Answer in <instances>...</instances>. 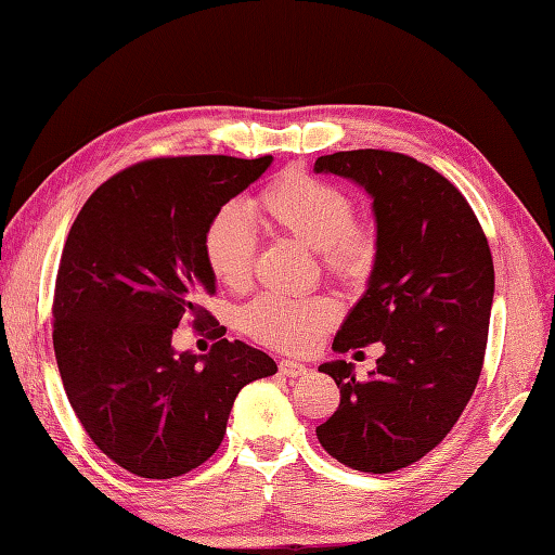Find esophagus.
Segmentation results:
<instances>
[{
	"label": "esophagus",
	"mask_w": 555,
	"mask_h": 555,
	"mask_svg": "<svg viewBox=\"0 0 555 555\" xmlns=\"http://www.w3.org/2000/svg\"><path fill=\"white\" fill-rule=\"evenodd\" d=\"M279 371H281V375H286V377H300V375L308 373V367L298 363V361H281Z\"/></svg>",
	"instance_id": "1"
}]
</instances>
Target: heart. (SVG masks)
<instances>
[{
    "label": "heart",
    "instance_id": "heart-1",
    "mask_svg": "<svg viewBox=\"0 0 555 555\" xmlns=\"http://www.w3.org/2000/svg\"><path fill=\"white\" fill-rule=\"evenodd\" d=\"M271 231L312 247L327 276L363 281L377 259V231L371 221L356 219L353 202L339 184L286 170L249 206ZM206 267L221 286L243 291L253 279L255 233L245 216L223 206L206 223L202 237ZM336 322L330 298H288L264 293L249 300L237 314L241 330L271 349L300 353L312 349Z\"/></svg>",
    "mask_w": 555,
    "mask_h": 555
}]
</instances>
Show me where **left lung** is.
I'll return each instance as SVG.
<instances>
[{"mask_svg": "<svg viewBox=\"0 0 555 555\" xmlns=\"http://www.w3.org/2000/svg\"><path fill=\"white\" fill-rule=\"evenodd\" d=\"M314 170L365 188L377 223L367 291L332 349L385 346L367 379H356L353 363L320 365L341 401L318 440L351 469L389 474L438 448L479 383L495 288L491 247L464 194L416 158L358 149L320 156Z\"/></svg>", "mask_w": 555, "mask_h": 555, "instance_id": "1", "label": "left lung"}]
</instances>
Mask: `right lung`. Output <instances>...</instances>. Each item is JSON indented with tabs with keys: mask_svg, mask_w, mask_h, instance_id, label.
<instances>
[{
	"mask_svg": "<svg viewBox=\"0 0 555 555\" xmlns=\"http://www.w3.org/2000/svg\"><path fill=\"white\" fill-rule=\"evenodd\" d=\"M271 156L151 158L115 172L86 204L62 249L52 344L83 430L141 479H172L219 450L237 392L276 373L264 351L223 339L199 306L214 296L202 237ZM192 313L220 341L176 354L171 330Z\"/></svg>",
	"mask_w": 555,
	"mask_h": 555,
	"instance_id": "right-lung-1",
	"label": "right lung"
}]
</instances>
